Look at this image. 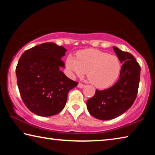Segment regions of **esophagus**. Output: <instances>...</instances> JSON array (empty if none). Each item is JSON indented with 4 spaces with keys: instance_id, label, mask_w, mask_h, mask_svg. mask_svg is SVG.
<instances>
[{
    "instance_id": "esophagus-1",
    "label": "esophagus",
    "mask_w": 155,
    "mask_h": 155,
    "mask_svg": "<svg viewBox=\"0 0 155 155\" xmlns=\"http://www.w3.org/2000/svg\"><path fill=\"white\" fill-rule=\"evenodd\" d=\"M85 87V85H83L82 83H78V88H83Z\"/></svg>"
}]
</instances>
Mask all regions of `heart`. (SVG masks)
I'll list each match as a JSON object with an SVG mask.
<instances>
[{
  "mask_svg": "<svg viewBox=\"0 0 155 155\" xmlns=\"http://www.w3.org/2000/svg\"><path fill=\"white\" fill-rule=\"evenodd\" d=\"M65 66L72 77H81L87 72L89 80L99 89L111 87L121 72V63L117 57L95 49L81 51L77 57L69 54Z\"/></svg>",
  "mask_w": 155,
  "mask_h": 155,
  "instance_id": "b5f03b06",
  "label": "heart"
}]
</instances>
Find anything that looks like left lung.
Instances as JSON below:
<instances>
[{
  "mask_svg": "<svg viewBox=\"0 0 155 155\" xmlns=\"http://www.w3.org/2000/svg\"><path fill=\"white\" fill-rule=\"evenodd\" d=\"M113 48L122 64L119 79L111 87L96 90L94 96L87 101L90 114L102 120L115 118L133 105L140 79V66L135 57L115 46Z\"/></svg>",
  "mask_w": 155,
  "mask_h": 155,
  "instance_id": "left-lung-1",
  "label": "left lung"
}]
</instances>
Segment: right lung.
<instances>
[{
	"instance_id": "1",
	"label": "right lung",
	"mask_w": 155,
	"mask_h": 155,
	"mask_svg": "<svg viewBox=\"0 0 155 155\" xmlns=\"http://www.w3.org/2000/svg\"><path fill=\"white\" fill-rule=\"evenodd\" d=\"M67 50L52 42L43 43L26 51L18 61V87L26 107L31 112L48 117L64 108L68 94L78 83L68 78L61 68Z\"/></svg>"
}]
</instances>
